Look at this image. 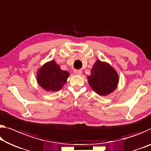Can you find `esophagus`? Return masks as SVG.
<instances>
[{
  "label": "esophagus",
  "instance_id": "esophagus-1",
  "mask_svg": "<svg viewBox=\"0 0 151 151\" xmlns=\"http://www.w3.org/2000/svg\"><path fill=\"white\" fill-rule=\"evenodd\" d=\"M74 73H75L76 75H81V73H82V71H81V70H74Z\"/></svg>",
  "mask_w": 151,
  "mask_h": 151
}]
</instances>
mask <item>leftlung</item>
Returning a JSON list of instances; mask_svg holds the SVG:
<instances>
[{"instance_id": "1", "label": "left lung", "mask_w": 151, "mask_h": 151, "mask_svg": "<svg viewBox=\"0 0 151 151\" xmlns=\"http://www.w3.org/2000/svg\"><path fill=\"white\" fill-rule=\"evenodd\" d=\"M88 84L97 94L106 96L117 88L119 76L116 70L110 64L99 60L95 62L87 76Z\"/></svg>"}]
</instances>
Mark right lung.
I'll return each instance as SVG.
<instances>
[{
  "instance_id": "add662e5",
  "label": "right lung",
  "mask_w": 151,
  "mask_h": 151,
  "mask_svg": "<svg viewBox=\"0 0 151 151\" xmlns=\"http://www.w3.org/2000/svg\"><path fill=\"white\" fill-rule=\"evenodd\" d=\"M68 71L61 70L54 60L44 64L37 73V81L47 91H58L65 84L69 76Z\"/></svg>"
}]
</instances>
